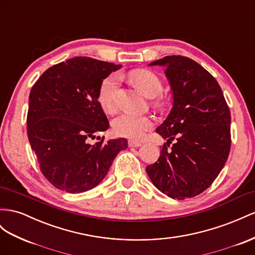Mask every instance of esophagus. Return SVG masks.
Segmentation results:
<instances>
[{
    "instance_id": "esophagus-1",
    "label": "esophagus",
    "mask_w": 255,
    "mask_h": 255,
    "mask_svg": "<svg viewBox=\"0 0 255 255\" xmlns=\"http://www.w3.org/2000/svg\"><path fill=\"white\" fill-rule=\"evenodd\" d=\"M128 146L129 147H140L141 142L136 141V140H128Z\"/></svg>"
}]
</instances>
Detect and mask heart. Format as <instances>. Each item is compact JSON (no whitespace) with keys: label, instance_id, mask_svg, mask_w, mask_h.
<instances>
[{"label":"heart","instance_id":"b5f03b06","mask_svg":"<svg viewBox=\"0 0 255 255\" xmlns=\"http://www.w3.org/2000/svg\"><path fill=\"white\" fill-rule=\"evenodd\" d=\"M130 82L146 95L147 98H155L163 90L160 77L149 70H134L128 74ZM120 79L118 75H111L103 80L99 90V103L103 111L115 114L118 111V92ZM156 104L161 105L162 100L157 99ZM153 127V120L149 116H137L133 114H122L114 120V132L122 137L132 139H140L144 133Z\"/></svg>","mask_w":255,"mask_h":255}]
</instances>
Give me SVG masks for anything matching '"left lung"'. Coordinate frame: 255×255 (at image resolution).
<instances>
[{"instance_id":"left-lung-1","label":"left lung","mask_w":255,"mask_h":255,"mask_svg":"<svg viewBox=\"0 0 255 255\" xmlns=\"http://www.w3.org/2000/svg\"><path fill=\"white\" fill-rule=\"evenodd\" d=\"M165 68L173 107L156 133L164 144L157 162L146 167L150 180L174 199L201 194L220 174L231 149V114L217 80L190 58L167 56L149 63Z\"/></svg>"}]
</instances>
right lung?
Masks as SVG:
<instances>
[{
    "label": "right lung",
    "mask_w": 255,
    "mask_h": 255,
    "mask_svg": "<svg viewBox=\"0 0 255 255\" xmlns=\"http://www.w3.org/2000/svg\"><path fill=\"white\" fill-rule=\"evenodd\" d=\"M121 65L76 57L53 65L38 78L29 96L26 128L39 167L53 187L67 193L95 188L107 175L126 138L94 144L109 128L99 103L101 84Z\"/></svg>",
    "instance_id": "1"
}]
</instances>
